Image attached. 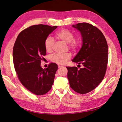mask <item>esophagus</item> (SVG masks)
Wrapping results in <instances>:
<instances>
[{
  "instance_id": "1",
  "label": "esophagus",
  "mask_w": 122,
  "mask_h": 122,
  "mask_svg": "<svg viewBox=\"0 0 122 122\" xmlns=\"http://www.w3.org/2000/svg\"><path fill=\"white\" fill-rule=\"evenodd\" d=\"M64 67V66L62 65H60V64L58 65V68H61V67Z\"/></svg>"
}]
</instances>
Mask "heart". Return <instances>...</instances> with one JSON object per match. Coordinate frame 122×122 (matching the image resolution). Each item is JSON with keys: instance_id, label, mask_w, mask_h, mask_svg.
Masks as SVG:
<instances>
[{"instance_id": "1", "label": "heart", "mask_w": 122, "mask_h": 122, "mask_svg": "<svg viewBox=\"0 0 122 122\" xmlns=\"http://www.w3.org/2000/svg\"><path fill=\"white\" fill-rule=\"evenodd\" d=\"M56 36L60 40L65 43L69 44L70 48L75 50L80 46L79 41L74 40V35L73 33L68 29H63L58 31L56 34ZM54 44V39L51 36H48L44 42V46L47 52H51L53 49ZM71 57V55L70 53L61 54L55 53L50 57V60L53 62L58 64H64L70 60Z\"/></svg>"}]
</instances>
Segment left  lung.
<instances>
[{
    "label": "left lung",
    "mask_w": 122,
    "mask_h": 122,
    "mask_svg": "<svg viewBox=\"0 0 122 122\" xmlns=\"http://www.w3.org/2000/svg\"><path fill=\"white\" fill-rule=\"evenodd\" d=\"M72 27L79 30L82 44L79 52L72 60L83 68L67 67V77L70 87L81 94L94 90L105 76L108 58V45L102 32L87 23H80Z\"/></svg>",
    "instance_id": "8db88e82"
}]
</instances>
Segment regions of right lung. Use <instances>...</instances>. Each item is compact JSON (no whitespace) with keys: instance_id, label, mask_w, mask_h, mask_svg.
Returning a JSON list of instances; mask_svg holds the SVG:
<instances>
[{"instance_id":"obj_1","label":"right lung","mask_w":122,"mask_h":122,"mask_svg":"<svg viewBox=\"0 0 122 122\" xmlns=\"http://www.w3.org/2000/svg\"><path fill=\"white\" fill-rule=\"evenodd\" d=\"M57 27L43 24L31 26L20 33L14 44L13 62L18 78L36 95L45 94L53 84L57 64L51 63L43 69L41 61L46 54L45 40Z\"/></svg>"}]
</instances>
